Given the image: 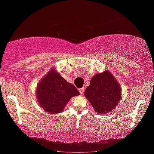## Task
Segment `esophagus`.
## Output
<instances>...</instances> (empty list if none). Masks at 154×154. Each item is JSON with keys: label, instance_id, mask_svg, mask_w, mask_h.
I'll return each instance as SVG.
<instances>
[{"label": "esophagus", "instance_id": "esophagus-1", "mask_svg": "<svg viewBox=\"0 0 154 154\" xmlns=\"http://www.w3.org/2000/svg\"><path fill=\"white\" fill-rule=\"evenodd\" d=\"M84 88H80L79 89V93H80V95H83V93H84Z\"/></svg>", "mask_w": 154, "mask_h": 154}]
</instances>
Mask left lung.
<instances>
[{"label":"left lung","instance_id":"obj_1","mask_svg":"<svg viewBox=\"0 0 154 154\" xmlns=\"http://www.w3.org/2000/svg\"><path fill=\"white\" fill-rule=\"evenodd\" d=\"M97 113L103 114L113 110L121 97V89L110 72L97 74L90 80L85 92Z\"/></svg>","mask_w":154,"mask_h":154}]
</instances>
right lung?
Segmentation results:
<instances>
[{"label": "right lung", "mask_w": 154, "mask_h": 154, "mask_svg": "<svg viewBox=\"0 0 154 154\" xmlns=\"http://www.w3.org/2000/svg\"><path fill=\"white\" fill-rule=\"evenodd\" d=\"M79 95L77 89L54 69L48 72L36 88V97L40 106L51 113L62 112L70 98Z\"/></svg>", "instance_id": "right-lung-1"}]
</instances>
